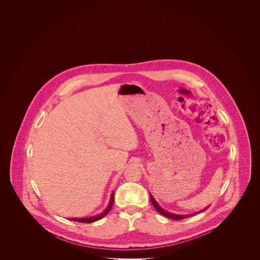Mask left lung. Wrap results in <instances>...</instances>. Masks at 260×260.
I'll use <instances>...</instances> for the list:
<instances>
[{
  "mask_svg": "<svg viewBox=\"0 0 260 260\" xmlns=\"http://www.w3.org/2000/svg\"><path fill=\"white\" fill-rule=\"evenodd\" d=\"M150 200H151L152 205L154 206V208H155L156 210H158L161 214L165 215L166 217H169V218H172V219H175V220H181V219H184L186 217H188V215H178V214H173V213H170V212H168V211L162 210L161 207L157 204V202L154 200V198H153L152 196H150ZM207 209H208V208H207ZM207 209H205L204 210H206ZM204 210H202V211H204ZM195 214H196V213H195Z\"/></svg>",
  "mask_w": 260,
  "mask_h": 260,
  "instance_id": "obj_1",
  "label": "left lung"
}]
</instances>
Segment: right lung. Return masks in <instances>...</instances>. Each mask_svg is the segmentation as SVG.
Returning <instances> with one entry per match:
<instances>
[{
    "label": "right lung",
    "mask_w": 260,
    "mask_h": 260,
    "mask_svg": "<svg viewBox=\"0 0 260 260\" xmlns=\"http://www.w3.org/2000/svg\"><path fill=\"white\" fill-rule=\"evenodd\" d=\"M113 203H114V193H112L111 200H110V203H109L108 207L104 210L103 212H101L99 215H95V216H92V217H87V218H71V220L82 223H91L98 221L99 219H101L102 217H104L110 211V210L112 209V206H113Z\"/></svg>",
    "instance_id": "obj_1"
}]
</instances>
